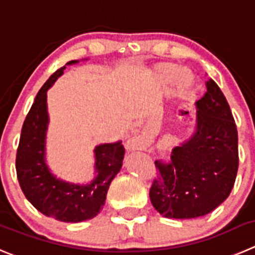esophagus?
<instances>
[{"instance_id":"esophagus-1","label":"esophagus","mask_w":255,"mask_h":255,"mask_svg":"<svg viewBox=\"0 0 255 255\" xmlns=\"http://www.w3.org/2000/svg\"><path fill=\"white\" fill-rule=\"evenodd\" d=\"M144 144V141L142 137H133L132 139H129L128 141V147H129L130 149H141L142 147H143Z\"/></svg>"}]
</instances>
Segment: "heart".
<instances>
[{
  "label": "heart",
  "instance_id": "obj_1",
  "mask_svg": "<svg viewBox=\"0 0 255 255\" xmlns=\"http://www.w3.org/2000/svg\"><path fill=\"white\" fill-rule=\"evenodd\" d=\"M157 78L162 85H170L171 83L175 82L176 89L178 92L185 93L190 89L194 83V77L192 73L187 69L178 68L175 64H162L157 69Z\"/></svg>",
  "mask_w": 255,
  "mask_h": 255
}]
</instances>
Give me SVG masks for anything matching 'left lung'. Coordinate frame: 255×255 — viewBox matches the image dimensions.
Wrapping results in <instances>:
<instances>
[{
    "label": "left lung",
    "mask_w": 255,
    "mask_h": 255,
    "mask_svg": "<svg viewBox=\"0 0 255 255\" xmlns=\"http://www.w3.org/2000/svg\"><path fill=\"white\" fill-rule=\"evenodd\" d=\"M196 128L175 147L170 162L156 161L158 176L149 199L161 215L172 219L204 216L224 203L237 178L238 130L232 111L213 79L196 102Z\"/></svg>",
    "instance_id": "8db88e82"
}]
</instances>
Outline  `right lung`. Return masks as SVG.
<instances>
[{"instance_id":"add662e5","label":"right lung","mask_w":255,"mask_h":255,"mask_svg":"<svg viewBox=\"0 0 255 255\" xmlns=\"http://www.w3.org/2000/svg\"><path fill=\"white\" fill-rule=\"evenodd\" d=\"M75 63L78 60L69 61L68 65ZM64 69L46 80L26 116L16 153V172L23 195L40 213L64 223H80L93 219L103 209L109 185L122 167L125 147L121 141L95 147L97 176L87 185L63 181L50 172L45 161L49 125L46 92Z\"/></svg>"}]
</instances>
